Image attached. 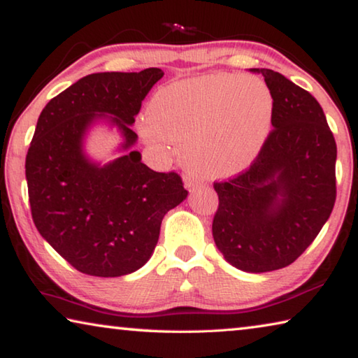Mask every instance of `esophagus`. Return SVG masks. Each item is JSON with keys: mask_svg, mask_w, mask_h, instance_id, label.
Here are the masks:
<instances>
[{"mask_svg": "<svg viewBox=\"0 0 358 358\" xmlns=\"http://www.w3.org/2000/svg\"><path fill=\"white\" fill-rule=\"evenodd\" d=\"M183 181H185V186L187 187V189H192L194 186H197V180H194V177H185Z\"/></svg>", "mask_w": 358, "mask_h": 358, "instance_id": "34e87169", "label": "esophagus"}]
</instances>
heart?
I'll use <instances>...</instances> for the list:
<instances>
[{
	"label": "heart",
	"instance_id": "heart-1",
	"mask_svg": "<svg viewBox=\"0 0 358 358\" xmlns=\"http://www.w3.org/2000/svg\"><path fill=\"white\" fill-rule=\"evenodd\" d=\"M273 110V96L262 80L213 74L157 90L138 129L156 148L181 143V157L192 171L224 178L259 156Z\"/></svg>",
	"mask_w": 358,
	"mask_h": 358
}]
</instances>
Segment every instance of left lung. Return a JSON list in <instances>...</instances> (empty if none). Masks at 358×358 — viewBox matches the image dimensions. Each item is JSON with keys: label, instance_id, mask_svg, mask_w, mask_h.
<instances>
[{"label": "left lung", "instance_id": "1", "mask_svg": "<svg viewBox=\"0 0 358 358\" xmlns=\"http://www.w3.org/2000/svg\"><path fill=\"white\" fill-rule=\"evenodd\" d=\"M252 71L273 96V129L250 169L213 185V238L235 268L265 273L300 257L330 217L336 143L314 96L280 72Z\"/></svg>", "mask_w": 358, "mask_h": 358}]
</instances>
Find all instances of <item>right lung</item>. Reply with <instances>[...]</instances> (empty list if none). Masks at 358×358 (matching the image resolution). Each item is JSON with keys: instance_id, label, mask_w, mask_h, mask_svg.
Instances as JSON below:
<instances>
[{"instance_id": "right-lung-1", "label": "right lung", "mask_w": 358, "mask_h": 358, "mask_svg": "<svg viewBox=\"0 0 358 358\" xmlns=\"http://www.w3.org/2000/svg\"><path fill=\"white\" fill-rule=\"evenodd\" d=\"M159 68L98 72L77 80L41 112L25 173L36 229L85 275L115 278L148 262L162 217L185 201L180 175L142 162L131 129L142 101L162 78ZM117 125L123 157L102 166L83 151L96 120Z\"/></svg>"}]
</instances>
